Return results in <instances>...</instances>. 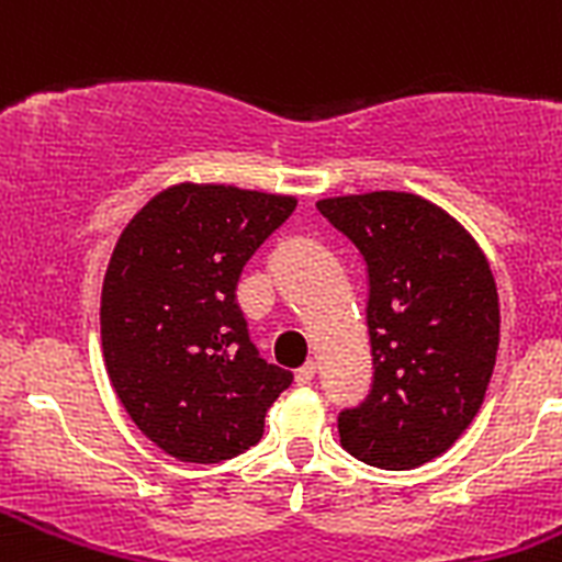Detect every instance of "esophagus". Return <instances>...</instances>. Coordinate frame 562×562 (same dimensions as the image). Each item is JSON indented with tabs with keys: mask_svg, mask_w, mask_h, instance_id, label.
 Here are the masks:
<instances>
[{
	"mask_svg": "<svg viewBox=\"0 0 562 562\" xmlns=\"http://www.w3.org/2000/svg\"><path fill=\"white\" fill-rule=\"evenodd\" d=\"M315 374H317V366H315V360H310V362H304L301 369H297L295 382H297V385H312Z\"/></svg>",
	"mask_w": 562,
	"mask_h": 562,
	"instance_id": "1",
	"label": "esophagus"
}]
</instances>
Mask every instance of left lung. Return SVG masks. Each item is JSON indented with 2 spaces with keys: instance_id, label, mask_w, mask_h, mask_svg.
<instances>
[{
  "instance_id": "left-lung-1",
  "label": "left lung",
  "mask_w": 562,
  "mask_h": 562,
  "mask_svg": "<svg viewBox=\"0 0 562 562\" xmlns=\"http://www.w3.org/2000/svg\"><path fill=\"white\" fill-rule=\"evenodd\" d=\"M317 211L369 272V396L340 411V445L382 470H414L459 439L495 369V278L473 236L434 202L374 191Z\"/></svg>"
}]
</instances>
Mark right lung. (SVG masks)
Returning <instances> with one entry per match:
<instances>
[{
	"instance_id": "1",
	"label": "right lung",
	"mask_w": 562,
	"mask_h": 562,
	"mask_svg": "<svg viewBox=\"0 0 562 562\" xmlns=\"http://www.w3.org/2000/svg\"><path fill=\"white\" fill-rule=\"evenodd\" d=\"M292 196L173 186L126 225L101 292V340L123 408L168 456L220 464L252 448L292 374L258 355L236 304L252 252Z\"/></svg>"
}]
</instances>
